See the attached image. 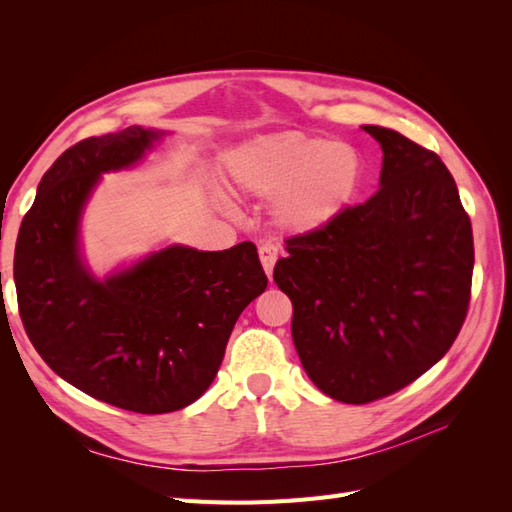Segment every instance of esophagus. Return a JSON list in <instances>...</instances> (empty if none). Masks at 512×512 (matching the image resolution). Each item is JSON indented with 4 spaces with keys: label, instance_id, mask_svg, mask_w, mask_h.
<instances>
[{
    "label": "esophagus",
    "instance_id": "1",
    "mask_svg": "<svg viewBox=\"0 0 512 512\" xmlns=\"http://www.w3.org/2000/svg\"><path fill=\"white\" fill-rule=\"evenodd\" d=\"M258 256H260V262H262V269H265L267 277L271 280L273 267H275V260H277V245H273L271 241L260 243V247H258Z\"/></svg>",
    "mask_w": 512,
    "mask_h": 512
}]
</instances>
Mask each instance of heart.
I'll return each mask as SVG.
<instances>
[{"instance_id": "heart-1", "label": "heart", "mask_w": 512, "mask_h": 512, "mask_svg": "<svg viewBox=\"0 0 512 512\" xmlns=\"http://www.w3.org/2000/svg\"><path fill=\"white\" fill-rule=\"evenodd\" d=\"M361 158L346 143L288 132L258 138L230 158V179L250 196L275 198V220L314 232L342 213L361 183Z\"/></svg>"}]
</instances>
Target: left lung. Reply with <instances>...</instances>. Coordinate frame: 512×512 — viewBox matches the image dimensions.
<instances>
[{
	"label": "left lung",
	"mask_w": 512,
	"mask_h": 512,
	"mask_svg": "<svg viewBox=\"0 0 512 512\" xmlns=\"http://www.w3.org/2000/svg\"><path fill=\"white\" fill-rule=\"evenodd\" d=\"M363 130L384 153L380 190L286 239L273 269L307 376L356 406L442 359L466 320L474 269L472 224L444 162L395 130Z\"/></svg>",
	"instance_id": "8db88e82"
}]
</instances>
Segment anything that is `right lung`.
<instances>
[{"label":"right lung","mask_w":512,"mask_h":512,"mask_svg":"<svg viewBox=\"0 0 512 512\" xmlns=\"http://www.w3.org/2000/svg\"><path fill=\"white\" fill-rule=\"evenodd\" d=\"M162 132L130 126L72 145L25 213L14 284L29 342L57 376L138 414L190 406L222 365L243 309L267 288L256 245H170L104 282L79 252L81 213L102 173L136 164Z\"/></svg>","instance_id":"obj_1"}]
</instances>
